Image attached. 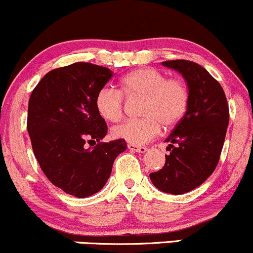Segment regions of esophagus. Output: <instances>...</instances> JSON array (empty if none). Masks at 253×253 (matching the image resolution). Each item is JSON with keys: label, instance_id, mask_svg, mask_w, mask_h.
Masks as SVG:
<instances>
[{"label": "esophagus", "instance_id": "obj_1", "mask_svg": "<svg viewBox=\"0 0 253 253\" xmlns=\"http://www.w3.org/2000/svg\"><path fill=\"white\" fill-rule=\"evenodd\" d=\"M128 149L133 152H138V153H145L147 151V147L145 146H138V145L134 144H128Z\"/></svg>", "mask_w": 253, "mask_h": 253}]
</instances>
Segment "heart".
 Wrapping results in <instances>:
<instances>
[{
  "label": "heart",
  "instance_id": "b5f03b06",
  "mask_svg": "<svg viewBox=\"0 0 253 253\" xmlns=\"http://www.w3.org/2000/svg\"><path fill=\"white\" fill-rule=\"evenodd\" d=\"M120 90L106 85L95 97L97 112L106 120L117 123L124 115V95L141 97L139 115L143 118L128 120L113 127L114 138L130 144L149 143L165 129L172 128L187 114L190 91L182 78H168L153 68H140L130 71L121 80Z\"/></svg>",
  "mask_w": 253,
  "mask_h": 253
}]
</instances>
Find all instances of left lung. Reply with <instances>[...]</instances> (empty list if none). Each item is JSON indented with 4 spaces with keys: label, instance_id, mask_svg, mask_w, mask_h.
Segmentation results:
<instances>
[{
    "label": "left lung",
    "instance_id": "8db88e82",
    "mask_svg": "<svg viewBox=\"0 0 253 253\" xmlns=\"http://www.w3.org/2000/svg\"><path fill=\"white\" fill-rule=\"evenodd\" d=\"M184 77L190 91L187 114L167 140L163 169L150 173L159 190L181 195L201 185L215 170L229 121L228 103L222 86L211 75L190 60L162 63Z\"/></svg>",
    "mask_w": 253,
    "mask_h": 253
}]
</instances>
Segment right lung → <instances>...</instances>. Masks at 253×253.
Here are the masks:
<instances>
[{
    "label": "right lung",
    "mask_w": 253,
    "mask_h": 253,
    "mask_svg": "<svg viewBox=\"0 0 253 253\" xmlns=\"http://www.w3.org/2000/svg\"><path fill=\"white\" fill-rule=\"evenodd\" d=\"M112 76L108 68L91 63L54 69L37 84L28 102L27 130L38 163L52 184L76 197L102 189L115 158L127 149L123 139L100 141L108 128L95 97Z\"/></svg>",
    "instance_id": "obj_1"
}]
</instances>
